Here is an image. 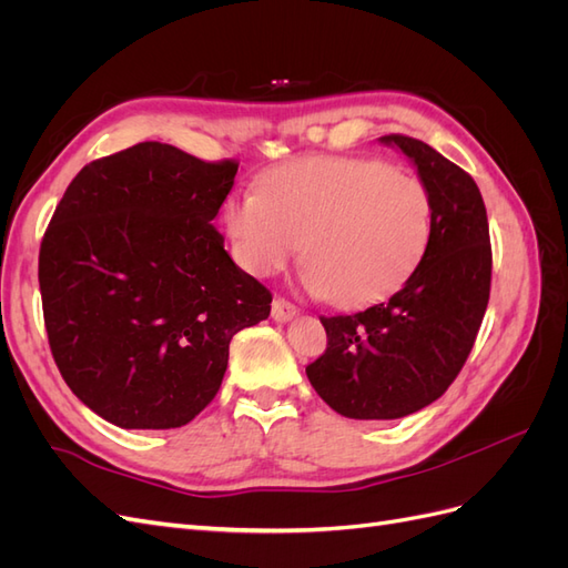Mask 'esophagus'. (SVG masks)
<instances>
[{
  "mask_svg": "<svg viewBox=\"0 0 568 568\" xmlns=\"http://www.w3.org/2000/svg\"><path fill=\"white\" fill-rule=\"evenodd\" d=\"M296 313H298V307L294 303H288L286 298L277 296L272 301V320L274 322H288L296 317Z\"/></svg>",
  "mask_w": 568,
  "mask_h": 568,
  "instance_id": "1",
  "label": "esophagus"
}]
</instances>
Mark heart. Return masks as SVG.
I'll list each match as a JSON object with an SVG mask.
<instances>
[{
    "label": "heart",
    "mask_w": 568,
    "mask_h": 568,
    "mask_svg": "<svg viewBox=\"0 0 568 568\" xmlns=\"http://www.w3.org/2000/svg\"><path fill=\"white\" fill-rule=\"evenodd\" d=\"M236 261L267 277L303 244L307 284L357 307L393 294L417 270L434 232V199L407 170L343 156H305L230 199Z\"/></svg>",
    "instance_id": "obj_1"
}]
</instances>
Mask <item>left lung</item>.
Returning <instances> with one entry per match:
<instances>
[{"instance_id": "1", "label": "left lung", "mask_w": 568, "mask_h": 568, "mask_svg": "<svg viewBox=\"0 0 568 568\" xmlns=\"http://www.w3.org/2000/svg\"><path fill=\"white\" fill-rule=\"evenodd\" d=\"M379 142L415 163L434 199V232L417 270L386 303L320 317L326 351L305 374L351 419H400L438 400L467 363L490 298L488 215L471 175L412 136Z\"/></svg>"}]
</instances>
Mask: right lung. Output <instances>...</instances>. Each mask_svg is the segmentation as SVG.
<instances>
[{"label":"right lung","instance_id":"right-lung-1","mask_svg":"<svg viewBox=\"0 0 568 568\" xmlns=\"http://www.w3.org/2000/svg\"><path fill=\"white\" fill-rule=\"evenodd\" d=\"M239 163L142 142L84 165L40 246L49 348L78 398L120 428H178L222 384L236 332L272 294L211 225Z\"/></svg>","mask_w":568,"mask_h":568}]
</instances>
